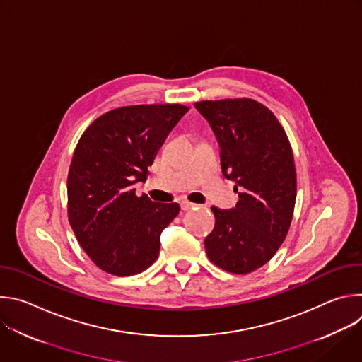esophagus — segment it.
Wrapping results in <instances>:
<instances>
[{
  "mask_svg": "<svg viewBox=\"0 0 362 362\" xmlns=\"http://www.w3.org/2000/svg\"><path fill=\"white\" fill-rule=\"evenodd\" d=\"M194 206H197V204H194V203H192V202H189V200H182V202H180V208H182L183 211L193 209Z\"/></svg>",
  "mask_w": 362,
  "mask_h": 362,
  "instance_id": "esophagus-1",
  "label": "esophagus"
}]
</instances>
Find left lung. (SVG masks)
<instances>
[{"label":"left lung","mask_w":362,"mask_h":362,"mask_svg":"<svg viewBox=\"0 0 362 362\" xmlns=\"http://www.w3.org/2000/svg\"><path fill=\"white\" fill-rule=\"evenodd\" d=\"M211 124L222 173L233 180L239 200L233 209L212 206L215 228L204 239L209 259L243 275L264 267L291 226L296 172L286 133L274 113L252 98L194 103Z\"/></svg>","instance_id":"8db88e82"}]
</instances>
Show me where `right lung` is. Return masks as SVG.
Wrapping results in <instances>:
<instances>
[{"label": "right lung", "instance_id": "add662e5", "mask_svg": "<svg viewBox=\"0 0 362 362\" xmlns=\"http://www.w3.org/2000/svg\"><path fill=\"white\" fill-rule=\"evenodd\" d=\"M189 107L126 106L95 119L80 137L67 177L69 221L90 259L107 274L130 276L158 259L160 235L177 203L136 196L147 168Z\"/></svg>", "mask_w": 362, "mask_h": 362}]
</instances>
